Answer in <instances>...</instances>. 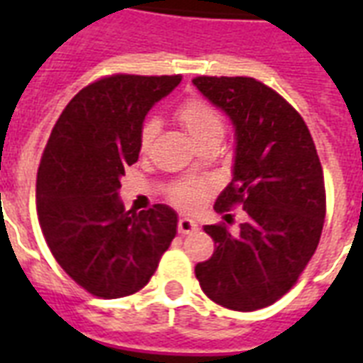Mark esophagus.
Returning a JSON list of instances; mask_svg holds the SVG:
<instances>
[{
	"label": "esophagus",
	"mask_w": 363,
	"mask_h": 363,
	"mask_svg": "<svg viewBox=\"0 0 363 363\" xmlns=\"http://www.w3.org/2000/svg\"><path fill=\"white\" fill-rule=\"evenodd\" d=\"M198 230H199L198 222L192 220V218H179V233H182V235L198 232Z\"/></svg>",
	"instance_id": "1"
}]
</instances>
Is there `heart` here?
<instances>
[{
	"label": "heart",
	"instance_id": "heart-1",
	"mask_svg": "<svg viewBox=\"0 0 363 363\" xmlns=\"http://www.w3.org/2000/svg\"><path fill=\"white\" fill-rule=\"evenodd\" d=\"M175 115L177 121L181 122L182 128L188 131V135L192 137L196 143L203 141L205 137L222 135V131H224L222 116L209 104H205L201 99L192 98L182 101L177 107ZM156 133H158V124L154 121H147L141 125L139 147H141L143 152H147L148 148L152 147ZM211 188H213V184L209 181H205V179H184V181L177 182L175 186L171 188L169 198L181 209L192 211L201 205V201L211 192Z\"/></svg>",
	"mask_w": 363,
	"mask_h": 363
}]
</instances>
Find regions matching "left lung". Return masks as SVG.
<instances>
[{
  "instance_id": "1",
  "label": "left lung",
  "mask_w": 363,
  "mask_h": 363,
  "mask_svg": "<svg viewBox=\"0 0 363 363\" xmlns=\"http://www.w3.org/2000/svg\"><path fill=\"white\" fill-rule=\"evenodd\" d=\"M194 86L235 128L232 182L216 213L242 205L248 220L232 235L205 226L215 252L196 265L207 298L233 311L275 303L296 284L320 241L326 190L320 160L299 113L250 77H196Z\"/></svg>"
}]
</instances>
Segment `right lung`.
Masks as SVG:
<instances>
[{
    "mask_svg": "<svg viewBox=\"0 0 363 363\" xmlns=\"http://www.w3.org/2000/svg\"><path fill=\"white\" fill-rule=\"evenodd\" d=\"M181 75H111L71 99L37 171V216L50 252L86 292L116 299L139 292L177 235L167 205L133 213L121 177L139 158V131Z\"/></svg>",
    "mask_w": 363,
    "mask_h": 363,
    "instance_id": "right-lung-1",
    "label": "right lung"
}]
</instances>
